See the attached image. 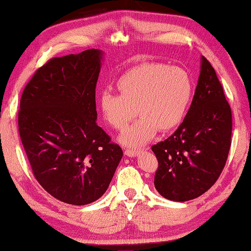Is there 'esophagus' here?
Instances as JSON below:
<instances>
[{
    "label": "esophagus",
    "instance_id": "34e87169",
    "mask_svg": "<svg viewBox=\"0 0 251 251\" xmlns=\"http://www.w3.org/2000/svg\"><path fill=\"white\" fill-rule=\"evenodd\" d=\"M141 151H133V150H126L125 151V155L127 157H137L138 155H141Z\"/></svg>",
    "mask_w": 251,
    "mask_h": 251
}]
</instances>
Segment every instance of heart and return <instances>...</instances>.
Wrapping results in <instances>:
<instances>
[{
  "mask_svg": "<svg viewBox=\"0 0 251 251\" xmlns=\"http://www.w3.org/2000/svg\"><path fill=\"white\" fill-rule=\"evenodd\" d=\"M116 87L120 95L109 91L100 93V109L105 122L115 129H123L136 114H141L142 117L118 137V142L130 148L146 145L158 128H175L184 118L193 94L189 74L161 63L133 67L121 76Z\"/></svg>",
  "mask_w": 251,
  "mask_h": 251,
  "instance_id": "b5f03b06",
  "label": "heart"
}]
</instances>
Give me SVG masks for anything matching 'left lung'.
I'll return each mask as SVG.
<instances>
[{
	"instance_id": "1",
	"label": "left lung",
	"mask_w": 251,
	"mask_h": 251,
	"mask_svg": "<svg viewBox=\"0 0 251 251\" xmlns=\"http://www.w3.org/2000/svg\"><path fill=\"white\" fill-rule=\"evenodd\" d=\"M231 109L214 67L201 57V73L188 113L166 141L151 147L158 160L154 185L173 201L206 193L226 164L231 139Z\"/></svg>"
}]
</instances>
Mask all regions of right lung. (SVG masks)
<instances>
[{"label": "right lung", "instance_id": "right-lung-1", "mask_svg": "<svg viewBox=\"0 0 251 251\" xmlns=\"http://www.w3.org/2000/svg\"><path fill=\"white\" fill-rule=\"evenodd\" d=\"M100 50L50 59L21 97V141L40 185L58 201L83 206L105 194L122 148L96 124Z\"/></svg>", "mask_w": 251, "mask_h": 251}]
</instances>
